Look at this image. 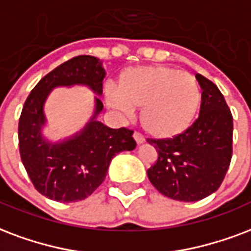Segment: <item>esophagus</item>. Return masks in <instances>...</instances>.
I'll use <instances>...</instances> for the list:
<instances>
[{"label": "esophagus", "instance_id": "1", "mask_svg": "<svg viewBox=\"0 0 251 251\" xmlns=\"http://www.w3.org/2000/svg\"><path fill=\"white\" fill-rule=\"evenodd\" d=\"M133 137H134V139H135V142L138 143V145H141V143L145 142V137H143L141 133H138V131H135V133L133 134Z\"/></svg>", "mask_w": 251, "mask_h": 251}]
</instances>
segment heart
Listing matches in <instances>:
<instances>
[{
    "label": "heart",
    "mask_w": 251,
    "mask_h": 251,
    "mask_svg": "<svg viewBox=\"0 0 251 251\" xmlns=\"http://www.w3.org/2000/svg\"><path fill=\"white\" fill-rule=\"evenodd\" d=\"M105 101L124 117L141 109V124L155 137L168 138L192 124L201 104V91L192 75L167 66L129 68L120 76V89L108 85Z\"/></svg>",
    "instance_id": "obj_1"
}]
</instances>
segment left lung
I'll return each mask as SVG.
<instances>
[{
	"label": "left lung",
	"instance_id": "1",
	"mask_svg": "<svg viewBox=\"0 0 251 251\" xmlns=\"http://www.w3.org/2000/svg\"><path fill=\"white\" fill-rule=\"evenodd\" d=\"M202 89L196 121L174 138L147 139L158 159L147 170L160 194L179 201H199L216 192L232 160L233 117L223 93L210 80L196 75Z\"/></svg>",
	"mask_w": 251,
	"mask_h": 251
}]
</instances>
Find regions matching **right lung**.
Segmentation results:
<instances>
[{
    "instance_id": "obj_1",
    "label": "right lung",
    "mask_w": 251,
    "mask_h": 251,
    "mask_svg": "<svg viewBox=\"0 0 251 251\" xmlns=\"http://www.w3.org/2000/svg\"><path fill=\"white\" fill-rule=\"evenodd\" d=\"M104 77L100 59L75 56L46 75L25 102L18 124L19 154L30 180L46 198L60 202L87 199L104 181L113 156L137 146L133 130L110 129L96 120L104 108L99 97L95 114L81 131L56 143L42 135L43 106L53 88L87 85L101 96Z\"/></svg>"
}]
</instances>
